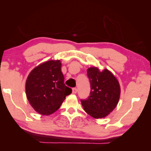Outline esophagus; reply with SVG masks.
Listing matches in <instances>:
<instances>
[{"label": "esophagus", "mask_w": 151, "mask_h": 151, "mask_svg": "<svg viewBox=\"0 0 151 151\" xmlns=\"http://www.w3.org/2000/svg\"><path fill=\"white\" fill-rule=\"evenodd\" d=\"M76 93H77V89H76V88H73V94H76Z\"/></svg>", "instance_id": "34e87169"}]
</instances>
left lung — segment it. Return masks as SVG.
Instances as JSON below:
<instances>
[{"mask_svg": "<svg viewBox=\"0 0 151 151\" xmlns=\"http://www.w3.org/2000/svg\"><path fill=\"white\" fill-rule=\"evenodd\" d=\"M91 91L87 99L81 100L85 111L95 119L105 117L116 107L121 89L117 78L110 70L100 71L97 67L87 70Z\"/></svg>", "mask_w": 151, "mask_h": 151, "instance_id": "1", "label": "left lung"}]
</instances>
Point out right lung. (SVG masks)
Instances as JSON below:
<instances>
[{
    "mask_svg": "<svg viewBox=\"0 0 151 151\" xmlns=\"http://www.w3.org/2000/svg\"><path fill=\"white\" fill-rule=\"evenodd\" d=\"M60 60H50L32 70L26 82L28 101L37 113L49 115L58 110L72 89L64 84Z\"/></svg>",
    "mask_w": 151,
    "mask_h": 151,
    "instance_id": "obj_1",
    "label": "right lung"
}]
</instances>
